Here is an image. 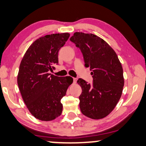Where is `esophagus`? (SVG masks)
Masks as SVG:
<instances>
[{
    "mask_svg": "<svg viewBox=\"0 0 146 146\" xmlns=\"http://www.w3.org/2000/svg\"><path fill=\"white\" fill-rule=\"evenodd\" d=\"M73 83H74V84H76V83H77V79L76 78H73Z\"/></svg>",
    "mask_w": 146,
    "mask_h": 146,
    "instance_id": "obj_1",
    "label": "esophagus"
}]
</instances>
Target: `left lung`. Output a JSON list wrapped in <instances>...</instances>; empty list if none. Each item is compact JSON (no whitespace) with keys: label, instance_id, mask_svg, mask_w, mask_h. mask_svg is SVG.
Returning <instances> with one entry per match:
<instances>
[{"label":"left lung","instance_id":"8db88e82","mask_svg":"<svg viewBox=\"0 0 146 146\" xmlns=\"http://www.w3.org/2000/svg\"><path fill=\"white\" fill-rule=\"evenodd\" d=\"M70 40L82 51L86 67L93 75L90 85L77 80L82 92L79 107L82 114L92 119H101L111 112L122 95L123 70L117 54L108 44L92 34L75 32Z\"/></svg>","mask_w":146,"mask_h":146}]
</instances>
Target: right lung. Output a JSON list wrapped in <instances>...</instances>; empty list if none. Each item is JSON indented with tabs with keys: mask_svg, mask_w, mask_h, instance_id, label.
Returning a JSON list of instances; mask_svg holds the SVG:
<instances>
[{
	"mask_svg": "<svg viewBox=\"0 0 146 146\" xmlns=\"http://www.w3.org/2000/svg\"><path fill=\"white\" fill-rule=\"evenodd\" d=\"M70 36L69 33L42 36L33 42L20 63L17 84L24 102L36 119L52 121L61 114L60 100L73 83L71 77L50 73L58 63V53Z\"/></svg>",
	"mask_w": 146,
	"mask_h": 146,
	"instance_id": "add662e5",
	"label": "right lung"
}]
</instances>
